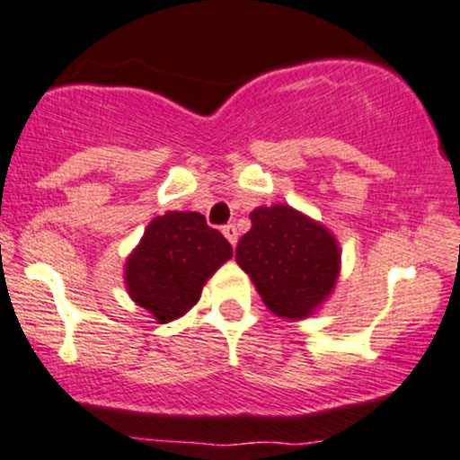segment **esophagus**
Segmentation results:
<instances>
[{"label": "esophagus", "mask_w": 460, "mask_h": 460, "mask_svg": "<svg viewBox=\"0 0 460 460\" xmlns=\"http://www.w3.org/2000/svg\"><path fill=\"white\" fill-rule=\"evenodd\" d=\"M224 236L230 241L232 247H234L236 241H239V230H236V226H234V224L224 226Z\"/></svg>", "instance_id": "34e87169"}]
</instances>
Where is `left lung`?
Instances as JSON below:
<instances>
[{
  "label": "left lung",
  "mask_w": 460,
  "mask_h": 460,
  "mask_svg": "<svg viewBox=\"0 0 460 460\" xmlns=\"http://www.w3.org/2000/svg\"><path fill=\"white\" fill-rule=\"evenodd\" d=\"M236 245V262L273 314L311 317L332 296L341 273L337 236L288 204L258 206Z\"/></svg>",
  "instance_id": "left-lung-1"
}]
</instances>
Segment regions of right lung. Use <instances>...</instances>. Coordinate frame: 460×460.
<instances>
[{
	"label": "right lung",
	"mask_w": 460,
	"mask_h": 460,
	"mask_svg": "<svg viewBox=\"0 0 460 460\" xmlns=\"http://www.w3.org/2000/svg\"><path fill=\"white\" fill-rule=\"evenodd\" d=\"M232 258V245L204 215L169 210L154 217L123 265L132 302L169 323L187 314L202 297L208 278Z\"/></svg>",
	"instance_id": "add662e5"
}]
</instances>
